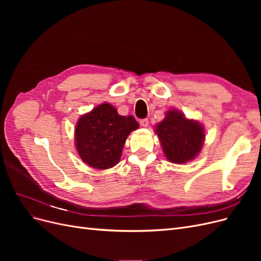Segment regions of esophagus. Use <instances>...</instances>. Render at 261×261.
<instances>
[{
  "mask_svg": "<svg viewBox=\"0 0 261 261\" xmlns=\"http://www.w3.org/2000/svg\"><path fill=\"white\" fill-rule=\"evenodd\" d=\"M139 124L143 126V127H148V125H149L148 118H141V120L139 121Z\"/></svg>",
  "mask_w": 261,
  "mask_h": 261,
  "instance_id": "obj_1",
  "label": "esophagus"
}]
</instances>
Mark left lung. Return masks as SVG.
<instances>
[{
    "label": "left lung",
    "instance_id": "1",
    "mask_svg": "<svg viewBox=\"0 0 261 261\" xmlns=\"http://www.w3.org/2000/svg\"><path fill=\"white\" fill-rule=\"evenodd\" d=\"M158 137L167 159L173 163H185L200 152L204 140L203 127L178 111H169L156 125Z\"/></svg>",
    "mask_w": 261,
    "mask_h": 261
}]
</instances>
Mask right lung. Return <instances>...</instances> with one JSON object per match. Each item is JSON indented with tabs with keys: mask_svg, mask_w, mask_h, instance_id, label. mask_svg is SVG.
Masks as SVG:
<instances>
[{
	"mask_svg": "<svg viewBox=\"0 0 261 261\" xmlns=\"http://www.w3.org/2000/svg\"><path fill=\"white\" fill-rule=\"evenodd\" d=\"M138 127L133 116L118 115L116 109L109 103L100 105L77 122L75 139L78 154L91 168H112L121 159L129 133Z\"/></svg>",
	"mask_w": 261,
	"mask_h": 261,
	"instance_id": "1",
	"label": "right lung"
}]
</instances>
